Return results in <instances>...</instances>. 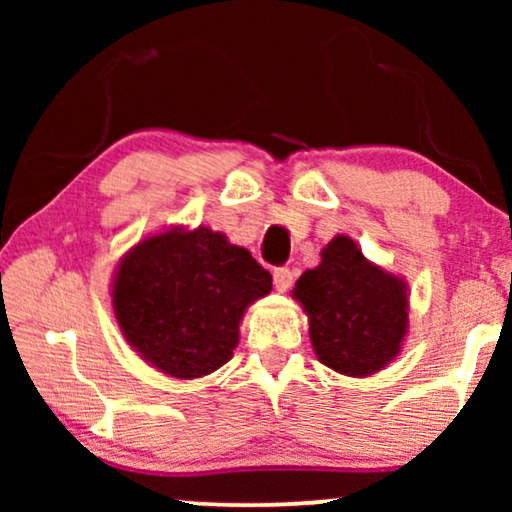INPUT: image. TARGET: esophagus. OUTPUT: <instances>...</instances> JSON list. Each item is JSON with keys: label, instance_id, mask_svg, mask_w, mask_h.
I'll use <instances>...</instances> for the list:
<instances>
[{"label": "esophagus", "instance_id": "1", "mask_svg": "<svg viewBox=\"0 0 512 512\" xmlns=\"http://www.w3.org/2000/svg\"><path fill=\"white\" fill-rule=\"evenodd\" d=\"M272 279H275L277 291H286L293 282V272L289 265H279V268L272 270Z\"/></svg>", "mask_w": 512, "mask_h": 512}]
</instances>
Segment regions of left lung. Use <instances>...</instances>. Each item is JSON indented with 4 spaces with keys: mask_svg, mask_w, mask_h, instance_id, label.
Wrapping results in <instances>:
<instances>
[{
    "mask_svg": "<svg viewBox=\"0 0 512 512\" xmlns=\"http://www.w3.org/2000/svg\"><path fill=\"white\" fill-rule=\"evenodd\" d=\"M293 296L310 317L319 361L338 373H377L401 349L408 328L405 286L370 265L345 235L328 244L317 268L300 275Z\"/></svg>",
    "mask_w": 512,
    "mask_h": 512,
    "instance_id": "8db88e82",
    "label": "left lung"
}]
</instances>
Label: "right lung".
<instances>
[{
	"label": "right lung",
	"instance_id": "obj_1",
	"mask_svg": "<svg viewBox=\"0 0 512 512\" xmlns=\"http://www.w3.org/2000/svg\"><path fill=\"white\" fill-rule=\"evenodd\" d=\"M270 289V272L221 233L170 230L139 242L123 258L114 312L146 361L191 380L233 356L244 310Z\"/></svg>",
	"mask_w": 512,
	"mask_h": 512
}]
</instances>
